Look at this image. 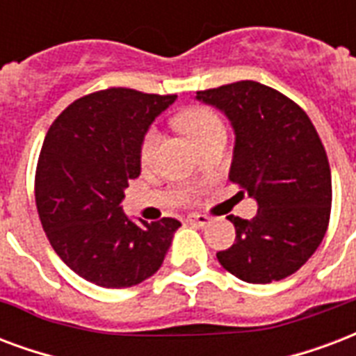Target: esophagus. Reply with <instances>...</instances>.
Instances as JSON below:
<instances>
[{"label": "esophagus", "mask_w": 356, "mask_h": 356, "mask_svg": "<svg viewBox=\"0 0 356 356\" xmlns=\"http://www.w3.org/2000/svg\"><path fill=\"white\" fill-rule=\"evenodd\" d=\"M188 221L191 225H197V227H207L210 223V218L204 216V213H191L188 216Z\"/></svg>", "instance_id": "1"}]
</instances>
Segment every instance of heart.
I'll return each instance as SVG.
<instances>
[{"label":"heart","mask_w":356,"mask_h":356,"mask_svg":"<svg viewBox=\"0 0 356 356\" xmlns=\"http://www.w3.org/2000/svg\"><path fill=\"white\" fill-rule=\"evenodd\" d=\"M176 125L178 129L188 135L191 140H193L197 146L204 143L212 133L223 129V122L221 118L208 106H189L186 111H181L178 116H176ZM157 143H159V135L157 131L149 129L144 133L143 143H140V148H138V159L143 163L144 167L152 163L154 156H156Z\"/></svg>","instance_id":"obj_1"}]
</instances>
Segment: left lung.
<instances>
[{
  "mask_svg": "<svg viewBox=\"0 0 356 356\" xmlns=\"http://www.w3.org/2000/svg\"><path fill=\"white\" fill-rule=\"evenodd\" d=\"M231 120L236 144L229 180L257 200V216H229L236 238L221 266L248 283L280 282L306 263L328 229L332 180L327 152L293 99L255 80L197 92Z\"/></svg>",
  "mask_w": 356,
  "mask_h": 356,
  "instance_id": "left-lung-1",
  "label": "left lung"
}]
</instances>
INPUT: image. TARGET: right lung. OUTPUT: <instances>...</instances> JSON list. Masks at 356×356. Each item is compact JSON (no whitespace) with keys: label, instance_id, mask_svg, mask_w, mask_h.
<instances>
[{"label":"right lung","instance_id":"right-lung-1","mask_svg":"<svg viewBox=\"0 0 356 356\" xmlns=\"http://www.w3.org/2000/svg\"><path fill=\"white\" fill-rule=\"evenodd\" d=\"M175 99L131 88L88 93L44 137L35 170L41 225L61 261L99 287H133L154 276L180 227L175 218L135 223L120 207L140 175L144 133Z\"/></svg>","mask_w":356,"mask_h":356}]
</instances>
